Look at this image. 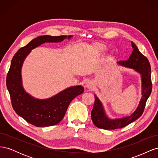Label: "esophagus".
I'll return each instance as SVG.
<instances>
[{
	"instance_id": "obj_1",
	"label": "esophagus",
	"mask_w": 158,
	"mask_h": 158,
	"mask_svg": "<svg viewBox=\"0 0 158 158\" xmlns=\"http://www.w3.org/2000/svg\"><path fill=\"white\" fill-rule=\"evenodd\" d=\"M84 86H85V88H88V89H89L90 90H92L94 88L95 85H94V83L92 82V81L88 80V81H87L85 83Z\"/></svg>"
}]
</instances>
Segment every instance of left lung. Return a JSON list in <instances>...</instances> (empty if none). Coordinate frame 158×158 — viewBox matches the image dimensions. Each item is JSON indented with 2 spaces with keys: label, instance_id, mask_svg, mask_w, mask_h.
I'll return each instance as SVG.
<instances>
[{
  "label": "left lung",
  "instance_id": "1",
  "mask_svg": "<svg viewBox=\"0 0 158 158\" xmlns=\"http://www.w3.org/2000/svg\"><path fill=\"white\" fill-rule=\"evenodd\" d=\"M132 47V53L128 60L117 62V64L135 70L140 75L142 82V96L138 106L135 111L127 116L121 118H111L107 114L103 103L97 95L94 94L95 103L91 112L92 121L98 128L106 130L121 128L135 121L139 118L144 111L146 102L152 92L151 68L149 61L145 56L138 50L136 45L131 41Z\"/></svg>",
  "mask_w": 158,
  "mask_h": 158
}]
</instances>
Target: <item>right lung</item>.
I'll return each instance as SVG.
<instances>
[{"label":"right lung","mask_w":158,"mask_h":158,"mask_svg":"<svg viewBox=\"0 0 158 158\" xmlns=\"http://www.w3.org/2000/svg\"><path fill=\"white\" fill-rule=\"evenodd\" d=\"M73 35H41L19 49L11 61L6 78V86L10 95L12 107L23 118L35 127H50L63 118L70 103L84 88L81 85H73L60 91L47 99L35 98L23 88L22 69L25 59L31 50L45 43H59L70 40Z\"/></svg>","instance_id":"1"}]
</instances>
